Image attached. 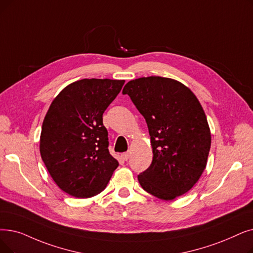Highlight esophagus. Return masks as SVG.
Returning <instances> with one entry per match:
<instances>
[{
	"instance_id": "34e87169",
	"label": "esophagus",
	"mask_w": 253,
	"mask_h": 253,
	"mask_svg": "<svg viewBox=\"0 0 253 253\" xmlns=\"http://www.w3.org/2000/svg\"><path fill=\"white\" fill-rule=\"evenodd\" d=\"M129 157H130V153H129V152H125V153L122 154V158H123L125 161H127V160L129 159Z\"/></svg>"
}]
</instances>
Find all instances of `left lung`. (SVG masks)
Here are the masks:
<instances>
[{
  "label": "left lung",
  "mask_w": 253,
  "mask_h": 253,
  "mask_svg": "<svg viewBox=\"0 0 253 253\" xmlns=\"http://www.w3.org/2000/svg\"><path fill=\"white\" fill-rule=\"evenodd\" d=\"M145 118L153 160L137 175L144 190L170 201L190 190L207 166L211 133L204 109L183 84L160 76L130 81L124 86Z\"/></svg>",
  "instance_id": "1"
}]
</instances>
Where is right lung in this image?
Returning a JSON list of instances; mask_svg holds the SVG:
<instances>
[{"mask_svg":"<svg viewBox=\"0 0 253 253\" xmlns=\"http://www.w3.org/2000/svg\"><path fill=\"white\" fill-rule=\"evenodd\" d=\"M125 81L82 80L54 98L42 124L40 154L66 193L86 199L103 191L119 162L109 154L103 113Z\"/></svg>","mask_w":253,"mask_h":253,"instance_id":"1","label":"right lung"}]
</instances>
